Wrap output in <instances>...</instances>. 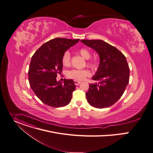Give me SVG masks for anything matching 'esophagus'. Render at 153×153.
I'll return each mask as SVG.
<instances>
[{"mask_svg": "<svg viewBox=\"0 0 153 153\" xmlns=\"http://www.w3.org/2000/svg\"><path fill=\"white\" fill-rule=\"evenodd\" d=\"M80 81H79V80H74V84L76 85H79L80 84Z\"/></svg>", "mask_w": 153, "mask_h": 153, "instance_id": "obj_1", "label": "esophagus"}]
</instances>
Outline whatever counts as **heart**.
I'll list each match as a JSON object with an SVG mask.
<instances>
[{
    "instance_id": "1",
    "label": "heart",
    "mask_w": 153,
    "mask_h": 153,
    "mask_svg": "<svg viewBox=\"0 0 153 153\" xmlns=\"http://www.w3.org/2000/svg\"><path fill=\"white\" fill-rule=\"evenodd\" d=\"M79 52L81 55V56L86 60H88L91 57V53L87 49L82 48L79 51ZM62 61L64 66H68L70 64V53L68 51L64 53ZM88 64L91 67H95L94 63H88ZM90 72L87 69H73V70L68 71L67 73L68 77L78 80H84L87 76H88Z\"/></svg>"
}]
</instances>
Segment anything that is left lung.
<instances>
[{
	"label": "left lung",
	"mask_w": 153,
	"mask_h": 153,
	"mask_svg": "<svg viewBox=\"0 0 153 153\" xmlns=\"http://www.w3.org/2000/svg\"><path fill=\"white\" fill-rule=\"evenodd\" d=\"M81 42L98 53L100 62L93 80L86 93L88 102L102 108L114 104L123 95L129 80V68L124 55L115 47L100 39H82Z\"/></svg>",
	"instance_id": "obj_1"
}]
</instances>
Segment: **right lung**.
<instances>
[{
  "label": "right lung",
  "mask_w": 153,
  "mask_h": 153,
  "mask_svg": "<svg viewBox=\"0 0 153 153\" xmlns=\"http://www.w3.org/2000/svg\"><path fill=\"white\" fill-rule=\"evenodd\" d=\"M79 39H52L41 46L32 57L29 69L30 85L43 103L53 107H62L70 102L76 89L74 80L57 81L62 72L64 53L76 45Z\"/></svg>",
  "instance_id": "add662e5"
}]
</instances>
